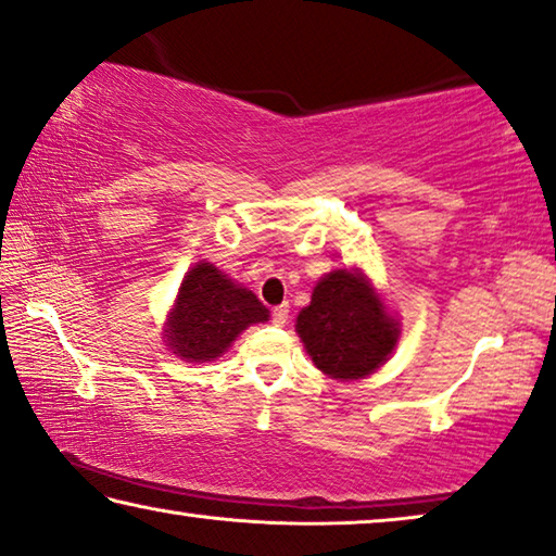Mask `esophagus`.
<instances>
[{
    "label": "esophagus",
    "mask_w": 556,
    "mask_h": 556,
    "mask_svg": "<svg viewBox=\"0 0 556 556\" xmlns=\"http://www.w3.org/2000/svg\"><path fill=\"white\" fill-rule=\"evenodd\" d=\"M271 321L277 326H285L289 321V304H279L271 309Z\"/></svg>",
    "instance_id": "1"
}]
</instances>
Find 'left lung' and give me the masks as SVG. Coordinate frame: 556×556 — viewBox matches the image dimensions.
<instances>
[{
    "mask_svg": "<svg viewBox=\"0 0 556 556\" xmlns=\"http://www.w3.org/2000/svg\"><path fill=\"white\" fill-rule=\"evenodd\" d=\"M294 326L314 366L333 381L371 376L401 339V321L358 267L331 269L316 281Z\"/></svg>",
    "mask_w": 556,
    "mask_h": 556,
    "instance_id": "obj_1",
    "label": "left lung"
}]
</instances>
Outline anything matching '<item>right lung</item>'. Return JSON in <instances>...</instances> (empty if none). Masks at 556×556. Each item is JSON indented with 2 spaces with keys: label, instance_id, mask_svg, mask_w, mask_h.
Wrapping results in <instances>:
<instances>
[{
  "label": "right lung",
  "instance_id": "add662e5",
  "mask_svg": "<svg viewBox=\"0 0 556 556\" xmlns=\"http://www.w3.org/2000/svg\"><path fill=\"white\" fill-rule=\"evenodd\" d=\"M264 321H269V309L257 294L202 260L185 275L163 337L175 356L207 364L223 356L247 326Z\"/></svg>",
  "mask_w": 556,
  "mask_h": 556
}]
</instances>
